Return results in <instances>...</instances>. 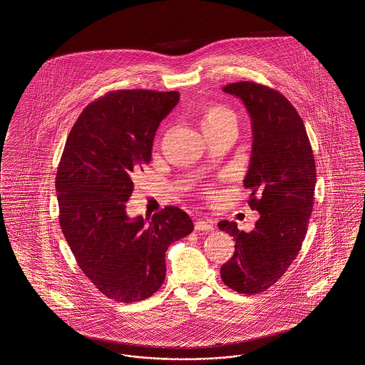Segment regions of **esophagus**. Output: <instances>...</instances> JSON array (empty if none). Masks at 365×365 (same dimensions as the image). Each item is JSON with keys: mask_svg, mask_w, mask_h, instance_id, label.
Segmentation results:
<instances>
[{"mask_svg": "<svg viewBox=\"0 0 365 365\" xmlns=\"http://www.w3.org/2000/svg\"><path fill=\"white\" fill-rule=\"evenodd\" d=\"M195 230L198 232H213L215 230V222L213 220H198L195 222Z\"/></svg>", "mask_w": 365, "mask_h": 365, "instance_id": "1", "label": "esophagus"}]
</instances>
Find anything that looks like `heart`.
I'll use <instances>...</instances> for the list:
<instances>
[{
  "label": "heart",
  "instance_id": "obj_1",
  "mask_svg": "<svg viewBox=\"0 0 365 365\" xmlns=\"http://www.w3.org/2000/svg\"><path fill=\"white\" fill-rule=\"evenodd\" d=\"M230 123H237V118H235V114L226 106L212 104V106H207L202 113L203 131L212 130V128H219V127L227 125ZM206 194L212 195L213 190L207 188Z\"/></svg>",
  "mask_w": 365,
  "mask_h": 365
}]
</instances>
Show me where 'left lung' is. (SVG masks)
Instances as JSON below:
<instances>
[{"mask_svg":"<svg viewBox=\"0 0 365 365\" xmlns=\"http://www.w3.org/2000/svg\"><path fill=\"white\" fill-rule=\"evenodd\" d=\"M242 100L252 124V152L244 187L261 213L252 232L234 222L217 226L235 240L232 259L220 267L226 286L258 294L274 284L299 255L314 206L317 168L304 123L280 92L250 81L223 88Z\"/></svg>","mask_w":365,"mask_h":365,"instance_id":"left-lung-1","label":"left lung"}]
</instances>
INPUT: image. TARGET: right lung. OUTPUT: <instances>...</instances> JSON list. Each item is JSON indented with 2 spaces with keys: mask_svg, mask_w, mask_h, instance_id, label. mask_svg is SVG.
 <instances>
[{
  "mask_svg": "<svg viewBox=\"0 0 365 365\" xmlns=\"http://www.w3.org/2000/svg\"><path fill=\"white\" fill-rule=\"evenodd\" d=\"M178 92L115 91L91 103L68 135L56 177L60 225L82 272L108 299L131 304L166 277L168 245L194 230L166 206L152 219L128 217L135 173L152 159L156 131Z\"/></svg>",
  "mask_w": 365,
  "mask_h": 365,
  "instance_id": "obj_1",
  "label": "right lung"
}]
</instances>
